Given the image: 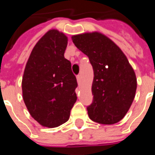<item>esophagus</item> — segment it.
I'll return each instance as SVG.
<instances>
[{
    "label": "esophagus",
    "mask_w": 155,
    "mask_h": 155,
    "mask_svg": "<svg viewBox=\"0 0 155 155\" xmlns=\"http://www.w3.org/2000/svg\"><path fill=\"white\" fill-rule=\"evenodd\" d=\"M76 79H77L78 83H80V81H81V75H78L77 76H76Z\"/></svg>",
    "instance_id": "obj_1"
}]
</instances>
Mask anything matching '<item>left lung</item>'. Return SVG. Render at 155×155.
<instances>
[{"mask_svg":"<svg viewBox=\"0 0 155 155\" xmlns=\"http://www.w3.org/2000/svg\"><path fill=\"white\" fill-rule=\"evenodd\" d=\"M71 38L75 47L88 57L93 68V100L87 107L89 117L104 125L120 121L130 109L137 89L136 75L126 56L100 33Z\"/></svg>","mask_w":155,"mask_h":155,"instance_id":"obj_1","label":"left lung"}]
</instances>
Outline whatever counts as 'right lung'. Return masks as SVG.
Instances as JSON below:
<instances>
[{
	"mask_svg": "<svg viewBox=\"0 0 155 155\" xmlns=\"http://www.w3.org/2000/svg\"><path fill=\"white\" fill-rule=\"evenodd\" d=\"M68 38L49 30L35 45L25 66L22 94L32 117L45 127L65 123L77 97V81L64 58Z\"/></svg>",
	"mask_w": 155,
	"mask_h": 155,
	"instance_id": "1",
	"label": "right lung"
}]
</instances>
